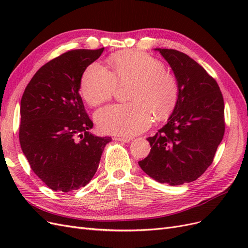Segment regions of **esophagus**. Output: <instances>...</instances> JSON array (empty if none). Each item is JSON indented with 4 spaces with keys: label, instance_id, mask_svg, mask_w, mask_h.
Segmentation results:
<instances>
[{
    "label": "esophagus",
    "instance_id": "1",
    "mask_svg": "<svg viewBox=\"0 0 248 248\" xmlns=\"http://www.w3.org/2000/svg\"><path fill=\"white\" fill-rule=\"evenodd\" d=\"M115 140L118 141H123V142H129L131 140L130 138H121V137H116Z\"/></svg>",
    "mask_w": 248,
    "mask_h": 248
}]
</instances>
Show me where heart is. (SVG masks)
<instances>
[{"label":"heart","instance_id":"obj_1","mask_svg":"<svg viewBox=\"0 0 248 248\" xmlns=\"http://www.w3.org/2000/svg\"><path fill=\"white\" fill-rule=\"evenodd\" d=\"M111 71L98 63L85 70L80 92L91 106L108 101L118 86L130 85V103L111 104L96 112L95 120L104 133L132 137L151 125L153 115L166 119L177 106L179 82L164 64L140 51H120L109 59Z\"/></svg>","mask_w":248,"mask_h":248}]
</instances>
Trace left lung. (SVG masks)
Here are the masks:
<instances>
[{"label":"left lung","mask_w":248,"mask_h":248,"mask_svg":"<svg viewBox=\"0 0 248 248\" xmlns=\"http://www.w3.org/2000/svg\"><path fill=\"white\" fill-rule=\"evenodd\" d=\"M176 76L180 93L168 123L148 138L149 155L139 161L147 175L171 186L189 183L211 166L224 134V102L216 80L176 49L155 48Z\"/></svg>","instance_id":"left-lung-1"}]
</instances>
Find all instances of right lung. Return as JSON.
Instances as JSON below:
<instances>
[{
  "label": "right lung",
  "instance_id": "add662e5",
  "mask_svg": "<svg viewBox=\"0 0 248 248\" xmlns=\"http://www.w3.org/2000/svg\"><path fill=\"white\" fill-rule=\"evenodd\" d=\"M103 49H74L52 59L22 94L20 147L32 170L52 190L69 192L86 186L111 140L89 132L93 122L79 95L82 73Z\"/></svg>",
  "mask_w": 248,
  "mask_h": 248
}]
</instances>
